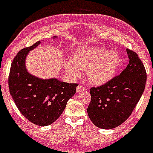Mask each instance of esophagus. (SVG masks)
I'll list each match as a JSON object with an SVG mask.
<instances>
[{
	"label": "esophagus",
	"instance_id": "34e87169",
	"mask_svg": "<svg viewBox=\"0 0 153 153\" xmlns=\"http://www.w3.org/2000/svg\"><path fill=\"white\" fill-rule=\"evenodd\" d=\"M84 87L82 86V85H79L78 86L76 87V91L77 92H81V91H84Z\"/></svg>",
	"mask_w": 153,
	"mask_h": 153
}]
</instances>
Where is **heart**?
Masks as SVG:
<instances>
[{
    "instance_id": "heart-1",
    "label": "heart",
    "mask_w": 153,
    "mask_h": 153,
    "mask_svg": "<svg viewBox=\"0 0 153 153\" xmlns=\"http://www.w3.org/2000/svg\"><path fill=\"white\" fill-rule=\"evenodd\" d=\"M120 63V56L116 51L100 47L85 48L73 53L65 69L74 78L81 76L80 70H86L88 80L99 85L114 78Z\"/></svg>"
}]
</instances>
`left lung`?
Returning <instances> with one entry per match:
<instances>
[{
    "mask_svg": "<svg viewBox=\"0 0 153 153\" xmlns=\"http://www.w3.org/2000/svg\"><path fill=\"white\" fill-rule=\"evenodd\" d=\"M127 68L105 84L90 90L91 103L87 112L95 126L112 129L130 116L146 86V72L137 53L127 49Z\"/></svg>",
    "mask_w": 153,
    "mask_h": 153,
    "instance_id": "left-lung-1",
    "label": "left lung"
}]
</instances>
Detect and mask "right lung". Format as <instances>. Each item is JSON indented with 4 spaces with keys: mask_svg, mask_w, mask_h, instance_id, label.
<instances>
[{
    "mask_svg": "<svg viewBox=\"0 0 153 153\" xmlns=\"http://www.w3.org/2000/svg\"><path fill=\"white\" fill-rule=\"evenodd\" d=\"M40 43L37 41L16 54L10 68L8 84L10 95L23 116L35 125L47 126L62 114L78 84L55 78L39 79L28 73L25 64L26 56Z\"/></svg>",
    "mask_w": 153,
    "mask_h": 153,
    "instance_id": "add662e5",
    "label": "right lung"
}]
</instances>
